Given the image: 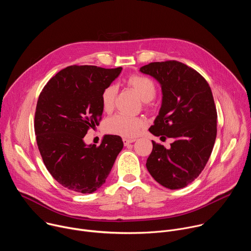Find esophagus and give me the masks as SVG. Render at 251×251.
Instances as JSON below:
<instances>
[{
  "mask_svg": "<svg viewBox=\"0 0 251 251\" xmlns=\"http://www.w3.org/2000/svg\"><path fill=\"white\" fill-rule=\"evenodd\" d=\"M123 144H124V146H127V145H129L130 143H133V142H135V140L134 139H127V138H123Z\"/></svg>",
  "mask_w": 251,
  "mask_h": 251,
  "instance_id": "obj_1",
  "label": "esophagus"
}]
</instances>
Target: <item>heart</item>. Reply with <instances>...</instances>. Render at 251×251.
<instances>
[{
  "label": "heart",
  "instance_id": "obj_1",
  "mask_svg": "<svg viewBox=\"0 0 251 251\" xmlns=\"http://www.w3.org/2000/svg\"><path fill=\"white\" fill-rule=\"evenodd\" d=\"M125 82L139 94L146 106L151 105L152 99H154L157 93L156 84L151 78L141 75H132L125 79ZM117 88L115 85H108L103 89L101 102L104 110L110 111L113 108ZM146 122L142 117L116 114L106 120L105 129L108 133L114 135L134 138L140 134Z\"/></svg>",
  "mask_w": 251,
  "mask_h": 251
}]
</instances>
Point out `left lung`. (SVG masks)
Wrapping results in <instances>:
<instances>
[{
	"label": "left lung",
	"instance_id": "left-lung-1",
	"mask_svg": "<svg viewBox=\"0 0 251 251\" xmlns=\"http://www.w3.org/2000/svg\"><path fill=\"white\" fill-rule=\"evenodd\" d=\"M140 71L162 86L163 102L149 131L173 138L171 148L152 141L146 167L171 190L187 187L204 169L217 138L218 113L209 84L197 70L176 60L151 62Z\"/></svg>",
	"mask_w": 251,
	"mask_h": 251
}]
</instances>
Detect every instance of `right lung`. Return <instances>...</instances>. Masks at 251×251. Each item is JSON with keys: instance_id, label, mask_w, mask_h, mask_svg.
Instances as JSON below:
<instances>
[{"instance_id": "right-lung-1", "label": "right lung", "mask_w": 251, "mask_h": 251, "mask_svg": "<svg viewBox=\"0 0 251 251\" xmlns=\"http://www.w3.org/2000/svg\"><path fill=\"white\" fill-rule=\"evenodd\" d=\"M122 67L70 65L43 88L34 113V132L43 161L64 188L81 194L99 189L123 148L121 137L105 135L99 146H86L84 136L98 125L101 94Z\"/></svg>"}]
</instances>
